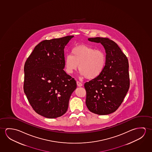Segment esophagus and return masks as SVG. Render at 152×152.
<instances>
[{"label":"esophagus","instance_id":"esophagus-1","mask_svg":"<svg viewBox=\"0 0 152 152\" xmlns=\"http://www.w3.org/2000/svg\"><path fill=\"white\" fill-rule=\"evenodd\" d=\"M77 86L78 87H82V84L81 83V82H80L79 81H77Z\"/></svg>","mask_w":152,"mask_h":152}]
</instances>
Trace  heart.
Masks as SVG:
<instances>
[{"label":"heart","instance_id":"heart-1","mask_svg":"<svg viewBox=\"0 0 152 152\" xmlns=\"http://www.w3.org/2000/svg\"><path fill=\"white\" fill-rule=\"evenodd\" d=\"M71 54L64 58L65 71L72 74L78 68L80 75L88 79H96L101 75L106 62L104 51L86 45H80L72 48Z\"/></svg>","mask_w":152,"mask_h":152}]
</instances>
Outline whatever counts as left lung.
Returning <instances> with one entry per match:
<instances>
[{
	"instance_id": "left-lung-1",
	"label": "left lung",
	"mask_w": 152,
	"mask_h": 152,
	"mask_svg": "<svg viewBox=\"0 0 152 152\" xmlns=\"http://www.w3.org/2000/svg\"><path fill=\"white\" fill-rule=\"evenodd\" d=\"M88 40L103 45L106 62L101 75L84 83L86 104L93 113L108 115L121 106L129 88L128 61L118 45L110 39L97 37Z\"/></svg>"
}]
</instances>
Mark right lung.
Instances as JSON below:
<instances>
[{"mask_svg": "<svg viewBox=\"0 0 152 152\" xmlns=\"http://www.w3.org/2000/svg\"><path fill=\"white\" fill-rule=\"evenodd\" d=\"M73 37L42 41L25 63V94L34 111L44 117L63 115L77 88L75 80L63 70L64 49Z\"/></svg>", "mask_w": 152, "mask_h": 152, "instance_id": "right-lung-1", "label": "right lung"}]
</instances>
